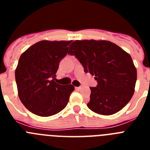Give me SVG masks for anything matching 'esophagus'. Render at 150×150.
Returning a JSON list of instances; mask_svg holds the SVG:
<instances>
[{
  "instance_id": "obj_1",
  "label": "esophagus",
  "mask_w": 150,
  "mask_h": 150,
  "mask_svg": "<svg viewBox=\"0 0 150 150\" xmlns=\"http://www.w3.org/2000/svg\"><path fill=\"white\" fill-rule=\"evenodd\" d=\"M75 88H76V90H80L82 88V86H79V87H75Z\"/></svg>"
}]
</instances>
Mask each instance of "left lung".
<instances>
[{
	"label": "left lung",
	"instance_id": "8db88e82",
	"mask_svg": "<svg viewBox=\"0 0 150 150\" xmlns=\"http://www.w3.org/2000/svg\"><path fill=\"white\" fill-rule=\"evenodd\" d=\"M69 55H74L86 73L95 76L96 87H90L91 111L109 116L121 110L134 92L137 69L128 52L110 41L75 40Z\"/></svg>",
	"mask_w": 150,
	"mask_h": 150
}]
</instances>
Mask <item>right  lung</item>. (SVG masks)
I'll list each match as a JSON object with an SVG mask.
<instances>
[{
    "label": "right lung",
    "mask_w": 150,
    "mask_h": 150,
    "mask_svg": "<svg viewBox=\"0 0 150 150\" xmlns=\"http://www.w3.org/2000/svg\"><path fill=\"white\" fill-rule=\"evenodd\" d=\"M72 40H41L21 55L15 71L18 98L35 115L53 116L67 106L73 85H59L55 74Z\"/></svg>",
    "instance_id": "1"
}]
</instances>
